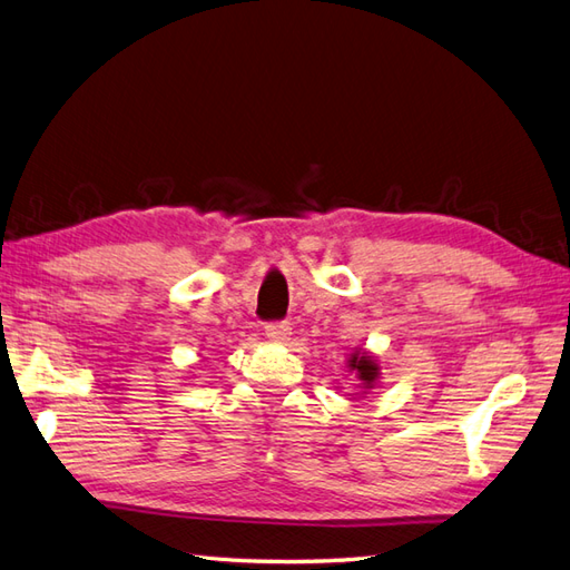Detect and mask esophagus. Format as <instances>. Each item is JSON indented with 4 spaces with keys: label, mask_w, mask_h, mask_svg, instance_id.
Segmentation results:
<instances>
[{
    "label": "esophagus",
    "mask_w": 570,
    "mask_h": 570,
    "mask_svg": "<svg viewBox=\"0 0 570 570\" xmlns=\"http://www.w3.org/2000/svg\"><path fill=\"white\" fill-rule=\"evenodd\" d=\"M289 334H293V326H289V322L265 324V336H268L271 341H285Z\"/></svg>",
    "instance_id": "esophagus-1"
}]
</instances>
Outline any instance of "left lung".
<instances>
[{
    "instance_id": "8db88e82",
    "label": "left lung",
    "mask_w": 570,
    "mask_h": 570,
    "mask_svg": "<svg viewBox=\"0 0 570 570\" xmlns=\"http://www.w3.org/2000/svg\"><path fill=\"white\" fill-rule=\"evenodd\" d=\"M348 368L356 371V377L361 381L363 390L375 387L377 377H381V368H377V363L373 361V356H368V353H361V351H356L348 358Z\"/></svg>"
}]
</instances>
